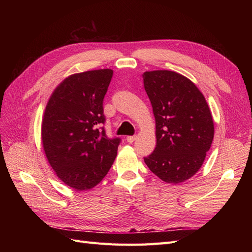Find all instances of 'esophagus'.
I'll return each instance as SVG.
<instances>
[{
	"label": "esophagus",
	"mask_w": 252,
	"mask_h": 252,
	"mask_svg": "<svg viewBox=\"0 0 252 252\" xmlns=\"http://www.w3.org/2000/svg\"><path fill=\"white\" fill-rule=\"evenodd\" d=\"M135 138H136L135 135H129V136H127L126 140H127V142H128V143H130V144H131V143H133V142H134Z\"/></svg>",
	"instance_id": "obj_1"
}]
</instances>
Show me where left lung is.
Here are the masks:
<instances>
[{
	"instance_id": "obj_1",
	"label": "left lung",
	"mask_w": 252,
	"mask_h": 252,
	"mask_svg": "<svg viewBox=\"0 0 252 252\" xmlns=\"http://www.w3.org/2000/svg\"><path fill=\"white\" fill-rule=\"evenodd\" d=\"M143 81L157 136L145 164L162 181L179 184L199 171L210 149L215 134L210 109L194 84L178 72L146 71Z\"/></svg>"
}]
</instances>
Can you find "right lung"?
<instances>
[{
	"mask_svg": "<svg viewBox=\"0 0 252 252\" xmlns=\"http://www.w3.org/2000/svg\"><path fill=\"white\" fill-rule=\"evenodd\" d=\"M111 69L71 74L53 91L42 121L45 155L58 178L75 190L94 187L108 173L120 138L106 135L104 96Z\"/></svg>",
	"mask_w": 252,
	"mask_h": 252,
	"instance_id": "obj_1",
	"label": "right lung"
}]
</instances>
